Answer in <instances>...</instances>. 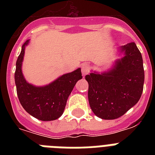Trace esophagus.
I'll return each mask as SVG.
<instances>
[{
	"label": "esophagus",
	"mask_w": 155,
	"mask_h": 155,
	"mask_svg": "<svg viewBox=\"0 0 155 155\" xmlns=\"http://www.w3.org/2000/svg\"><path fill=\"white\" fill-rule=\"evenodd\" d=\"M81 71H82V74L84 76V75H87L90 71V66L87 64V63H84V64H83L82 67H81Z\"/></svg>",
	"instance_id": "34e87169"
}]
</instances>
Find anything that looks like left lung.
Returning <instances> with one entry per match:
<instances>
[{
	"instance_id": "left-lung-1",
	"label": "left lung",
	"mask_w": 155,
	"mask_h": 155,
	"mask_svg": "<svg viewBox=\"0 0 155 155\" xmlns=\"http://www.w3.org/2000/svg\"><path fill=\"white\" fill-rule=\"evenodd\" d=\"M125 56L114 68L101 75L85 76L88 101L98 117L113 120L124 115L139 101L143 91L144 68L142 54L134 42L121 47Z\"/></svg>"
}]
</instances>
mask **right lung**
Wrapping results in <instances>:
<instances>
[{
  "label": "right lung",
  "instance_id": "obj_1",
  "mask_svg": "<svg viewBox=\"0 0 155 155\" xmlns=\"http://www.w3.org/2000/svg\"><path fill=\"white\" fill-rule=\"evenodd\" d=\"M26 40L16 63L14 74L17 93L21 104L26 112L41 120H54L60 117L65 108L67 101L78 80L82 79L81 69L68 73L45 87H35L28 84L21 72Z\"/></svg>",
  "mask_w": 155,
  "mask_h": 155
}]
</instances>
